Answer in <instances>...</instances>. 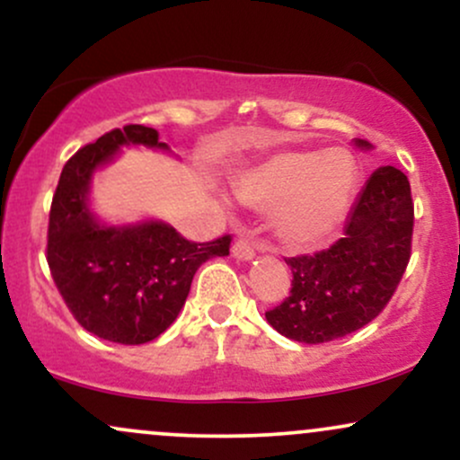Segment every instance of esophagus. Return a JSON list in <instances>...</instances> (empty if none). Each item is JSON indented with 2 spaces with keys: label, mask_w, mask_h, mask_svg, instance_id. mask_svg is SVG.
<instances>
[{
  "label": "esophagus",
  "mask_w": 460,
  "mask_h": 460,
  "mask_svg": "<svg viewBox=\"0 0 460 460\" xmlns=\"http://www.w3.org/2000/svg\"><path fill=\"white\" fill-rule=\"evenodd\" d=\"M231 255H234L237 261H251L252 257H255V246L248 240H237L234 248H231Z\"/></svg>",
  "instance_id": "34e87169"
}]
</instances>
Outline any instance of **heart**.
Returning a JSON list of instances; mask_svg holds the SVG:
<instances>
[{
	"label": "heart",
	"instance_id": "heart-1",
	"mask_svg": "<svg viewBox=\"0 0 460 460\" xmlns=\"http://www.w3.org/2000/svg\"><path fill=\"white\" fill-rule=\"evenodd\" d=\"M355 160L341 149L281 151L235 183L242 205L274 210V231L289 248H309L344 220L355 192Z\"/></svg>",
	"mask_w": 460,
	"mask_h": 460
}]
</instances>
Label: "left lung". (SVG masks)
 I'll list each match as a JSON object with an SVG mask.
<instances>
[{
    "instance_id": "8db88e82",
    "label": "left lung",
    "mask_w": 460,
    "mask_h": 460,
    "mask_svg": "<svg viewBox=\"0 0 460 460\" xmlns=\"http://www.w3.org/2000/svg\"><path fill=\"white\" fill-rule=\"evenodd\" d=\"M355 146L372 151L367 140ZM413 203L409 179L394 166L369 175L346 220L344 237L315 255L285 260L292 292L266 311L268 324L303 344H324L372 322L394 296L411 257Z\"/></svg>"
}]
</instances>
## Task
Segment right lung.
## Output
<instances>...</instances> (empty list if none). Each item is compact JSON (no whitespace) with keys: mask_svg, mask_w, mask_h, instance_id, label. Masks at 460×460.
Wrapping results in <instances>:
<instances>
[{"mask_svg":"<svg viewBox=\"0 0 460 460\" xmlns=\"http://www.w3.org/2000/svg\"><path fill=\"white\" fill-rule=\"evenodd\" d=\"M123 146L172 153L157 129L128 125L79 149L62 168L49 214L47 263L66 307L88 332L114 344L155 340L186 305L200 263L229 255L231 237L188 242L157 218L108 223L93 209V177Z\"/></svg>","mask_w":460,"mask_h":460,"instance_id":"obj_1","label":"right lung"}]
</instances>
